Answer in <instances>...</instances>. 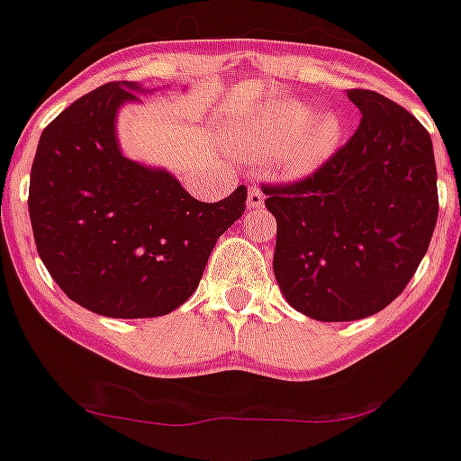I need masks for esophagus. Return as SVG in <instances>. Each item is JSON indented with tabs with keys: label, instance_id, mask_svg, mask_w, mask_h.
<instances>
[{
	"label": "esophagus",
	"instance_id": "obj_1",
	"mask_svg": "<svg viewBox=\"0 0 461 461\" xmlns=\"http://www.w3.org/2000/svg\"><path fill=\"white\" fill-rule=\"evenodd\" d=\"M263 200H266L263 191L258 189V186H249V191H248V207L249 209H261L263 207Z\"/></svg>",
	"mask_w": 461,
	"mask_h": 461
}]
</instances>
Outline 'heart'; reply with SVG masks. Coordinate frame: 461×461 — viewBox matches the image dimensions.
Wrapping results in <instances>:
<instances>
[{
	"instance_id": "heart-1",
	"label": "heart",
	"mask_w": 461,
	"mask_h": 461,
	"mask_svg": "<svg viewBox=\"0 0 461 461\" xmlns=\"http://www.w3.org/2000/svg\"><path fill=\"white\" fill-rule=\"evenodd\" d=\"M231 144L254 158H272L294 176L320 168L342 140V123L335 114H317L306 101L285 98L258 110L254 117L227 131Z\"/></svg>"
}]
</instances>
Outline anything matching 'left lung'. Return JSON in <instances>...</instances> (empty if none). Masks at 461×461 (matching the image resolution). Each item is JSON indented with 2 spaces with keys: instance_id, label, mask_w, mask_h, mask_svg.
<instances>
[{
  "instance_id": "left-lung-1",
  "label": "left lung",
  "mask_w": 461,
  "mask_h": 461,
  "mask_svg": "<svg viewBox=\"0 0 461 461\" xmlns=\"http://www.w3.org/2000/svg\"><path fill=\"white\" fill-rule=\"evenodd\" d=\"M358 131L312 176L263 185L276 218V284L294 311L354 321L394 302L426 257L439 213L426 128L399 103L349 89Z\"/></svg>"
}]
</instances>
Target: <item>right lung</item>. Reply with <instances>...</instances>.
Masks as SVG:
<instances>
[{"instance_id":"right-lung-1","label":"right lung","mask_w":461,"mask_h":461,"mask_svg":"<svg viewBox=\"0 0 461 461\" xmlns=\"http://www.w3.org/2000/svg\"><path fill=\"white\" fill-rule=\"evenodd\" d=\"M144 92L107 83L42 131L29 185V216L44 267L71 302L105 317L176 311L198 288L216 240L243 216V185L200 203L167 171L122 153L123 103Z\"/></svg>"}]
</instances>
